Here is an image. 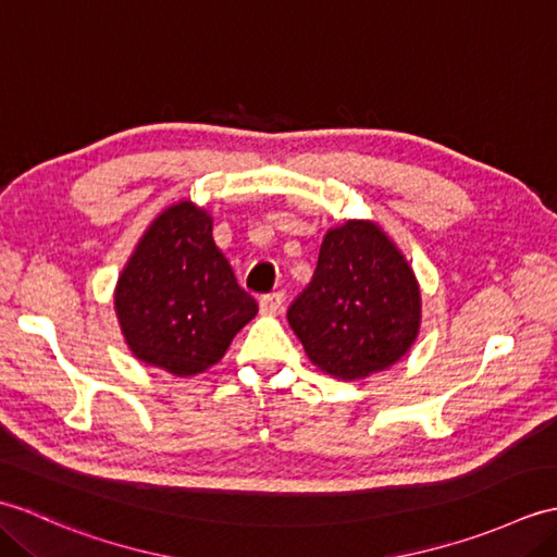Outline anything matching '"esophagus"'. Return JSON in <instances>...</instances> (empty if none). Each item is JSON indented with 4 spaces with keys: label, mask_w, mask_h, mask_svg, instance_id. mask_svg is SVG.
<instances>
[{
    "label": "esophagus",
    "mask_w": 557,
    "mask_h": 557,
    "mask_svg": "<svg viewBox=\"0 0 557 557\" xmlns=\"http://www.w3.org/2000/svg\"><path fill=\"white\" fill-rule=\"evenodd\" d=\"M282 306H285V294L282 292H270L265 297H260V311L265 315H275L282 311Z\"/></svg>",
    "instance_id": "1"
}]
</instances>
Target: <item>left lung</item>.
<instances>
[{
	"label": "left lung",
	"instance_id": "1",
	"mask_svg": "<svg viewBox=\"0 0 557 557\" xmlns=\"http://www.w3.org/2000/svg\"><path fill=\"white\" fill-rule=\"evenodd\" d=\"M287 321L318 369L359 381L409 351L421 325V289L375 222L347 220L327 230L313 280Z\"/></svg>",
	"mask_w": 557,
	"mask_h": 557
}]
</instances>
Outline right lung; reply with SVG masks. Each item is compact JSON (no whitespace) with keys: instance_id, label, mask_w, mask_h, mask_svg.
Listing matches in <instances>:
<instances>
[{"instance_id":"1","label":"right lung","mask_w":557,"mask_h":557,"mask_svg":"<svg viewBox=\"0 0 557 557\" xmlns=\"http://www.w3.org/2000/svg\"><path fill=\"white\" fill-rule=\"evenodd\" d=\"M114 311L136 359L180 377L218 363L258 304L191 200L162 210L140 236L114 289Z\"/></svg>"}]
</instances>
